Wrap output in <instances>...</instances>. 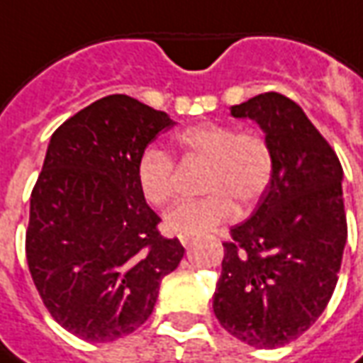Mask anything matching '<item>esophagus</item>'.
I'll list each match as a JSON object with an SVG mask.
<instances>
[{
	"label": "esophagus",
	"instance_id": "obj_1",
	"mask_svg": "<svg viewBox=\"0 0 363 363\" xmlns=\"http://www.w3.org/2000/svg\"><path fill=\"white\" fill-rule=\"evenodd\" d=\"M181 243L184 245V247H190V243H192V237H181Z\"/></svg>",
	"mask_w": 363,
	"mask_h": 363
}]
</instances>
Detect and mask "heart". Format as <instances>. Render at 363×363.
<instances>
[{"label": "heart", "instance_id": "heart-1", "mask_svg": "<svg viewBox=\"0 0 363 363\" xmlns=\"http://www.w3.org/2000/svg\"><path fill=\"white\" fill-rule=\"evenodd\" d=\"M177 145L190 161L206 163L204 198L184 200L165 213V229L179 237L202 235L220 228L241 208L257 204L272 179L270 143L259 132H239L229 124H198L177 135ZM173 157L159 147H145L138 157L135 179L143 198L163 206L177 190Z\"/></svg>", "mask_w": 363, "mask_h": 363}]
</instances>
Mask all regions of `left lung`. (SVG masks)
Segmentation results:
<instances>
[{"label":"left lung","mask_w":363,"mask_h":363,"mask_svg":"<svg viewBox=\"0 0 363 363\" xmlns=\"http://www.w3.org/2000/svg\"><path fill=\"white\" fill-rule=\"evenodd\" d=\"M264 132L272 179L257 210L223 243L213 313L252 348L296 340L325 311L348 237L342 167L311 120L288 96L262 93L231 106Z\"/></svg>","instance_id":"left-lung-1"}]
</instances>
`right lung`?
I'll use <instances>...</instances> for the list:
<instances>
[{
  "mask_svg": "<svg viewBox=\"0 0 363 363\" xmlns=\"http://www.w3.org/2000/svg\"><path fill=\"white\" fill-rule=\"evenodd\" d=\"M177 122L128 95L85 106L52 134L30 194L27 262L46 309L87 342L150 319L184 247L159 235L135 179L138 157Z\"/></svg>",
  "mask_w": 363,
  "mask_h": 363,
  "instance_id": "1",
  "label": "right lung"
}]
</instances>
